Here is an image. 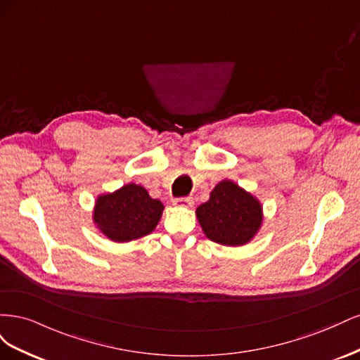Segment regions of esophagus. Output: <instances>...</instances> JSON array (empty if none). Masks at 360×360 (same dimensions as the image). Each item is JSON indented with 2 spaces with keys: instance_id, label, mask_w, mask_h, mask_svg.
<instances>
[{
  "instance_id": "obj_1",
  "label": "esophagus",
  "mask_w": 360,
  "mask_h": 360,
  "mask_svg": "<svg viewBox=\"0 0 360 360\" xmlns=\"http://www.w3.org/2000/svg\"><path fill=\"white\" fill-rule=\"evenodd\" d=\"M172 204L179 205V207H192L193 205V198L192 197H180V198L174 200Z\"/></svg>"
}]
</instances>
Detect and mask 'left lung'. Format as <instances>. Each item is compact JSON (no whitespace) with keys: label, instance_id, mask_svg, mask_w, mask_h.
Here are the masks:
<instances>
[{"label":"left lung","instance_id":"left-lung-1","mask_svg":"<svg viewBox=\"0 0 360 360\" xmlns=\"http://www.w3.org/2000/svg\"><path fill=\"white\" fill-rule=\"evenodd\" d=\"M197 216L205 236L226 246L248 243L263 221L259 202L230 180L217 184L210 200L197 209Z\"/></svg>","mask_w":360,"mask_h":360}]
</instances>
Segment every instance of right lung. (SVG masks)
Returning a JSON list of instances; mask_svg holds the SVG:
<instances>
[{
    "label": "right lung",
    "instance_id": "1",
    "mask_svg": "<svg viewBox=\"0 0 360 360\" xmlns=\"http://www.w3.org/2000/svg\"><path fill=\"white\" fill-rule=\"evenodd\" d=\"M163 204L150 198L139 184L130 183L114 193L97 198L94 222L114 242H130L155 230Z\"/></svg>",
    "mask_w": 360,
    "mask_h": 360
}]
</instances>
